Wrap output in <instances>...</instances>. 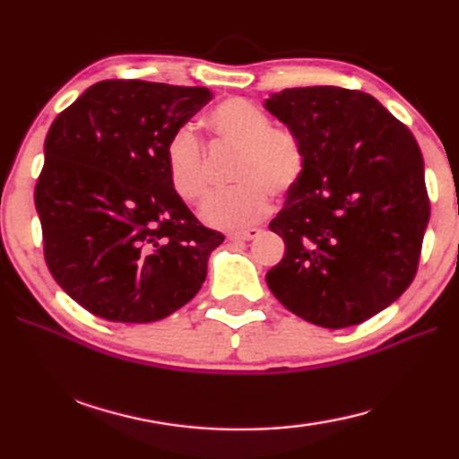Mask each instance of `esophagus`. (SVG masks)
I'll return each instance as SVG.
<instances>
[{
	"label": "esophagus",
	"instance_id": "1",
	"mask_svg": "<svg viewBox=\"0 0 459 459\" xmlns=\"http://www.w3.org/2000/svg\"><path fill=\"white\" fill-rule=\"evenodd\" d=\"M261 235V229H247V230H235L229 232V240H251L257 238Z\"/></svg>",
	"mask_w": 459,
	"mask_h": 459
}]
</instances>
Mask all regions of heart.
Listing matches in <instances>:
<instances>
[{
  "label": "heart",
  "instance_id": "heart-1",
  "mask_svg": "<svg viewBox=\"0 0 459 459\" xmlns=\"http://www.w3.org/2000/svg\"><path fill=\"white\" fill-rule=\"evenodd\" d=\"M216 142L238 150L230 180L238 184L202 206V219L216 229H243L261 221L271 194L287 196L306 169V153L290 129L273 126L269 115L245 99H224L206 115ZM168 178L174 192L190 204L212 190L211 161L188 127L178 129L166 145Z\"/></svg>",
  "mask_w": 459,
  "mask_h": 459
}]
</instances>
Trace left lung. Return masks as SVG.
<instances>
[{
    "mask_svg": "<svg viewBox=\"0 0 459 459\" xmlns=\"http://www.w3.org/2000/svg\"><path fill=\"white\" fill-rule=\"evenodd\" d=\"M265 108L306 153L304 176L269 224L285 240L269 290L322 328L368 320L417 273L429 222L421 150L409 127L362 91L285 89Z\"/></svg>",
    "mask_w": 459,
    "mask_h": 459,
    "instance_id": "left-lung-1",
    "label": "left lung"
}]
</instances>
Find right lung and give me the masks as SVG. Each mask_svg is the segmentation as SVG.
Listing matches in <instances>:
<instances>
[{
    "instance_id": "right-lung-1",
    "label": "right lung",
    "mask_w": 459,
    "mask_h": 459,
    "mask_svg": "<svg viewBox=\"0 0 459 459\" xmlns=\"http://www.w3.org/2000/svg\"><path fill=\"white\" fill-rule=\"evenodd\" d=\"M211 99L204 87L100 81L50 126L34 190L44 259L91 314L164 320L204 283L224 237L174 192L166 145Z\"/></svg>"
}]
</instances>
